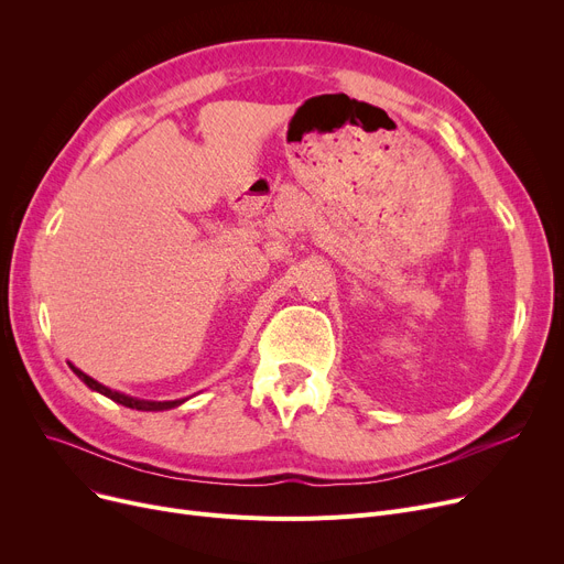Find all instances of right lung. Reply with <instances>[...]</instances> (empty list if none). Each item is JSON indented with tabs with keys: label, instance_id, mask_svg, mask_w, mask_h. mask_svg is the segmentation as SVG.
<instances>
[{
	"label": "right lung",
	"instance_id": "1",
	"mask_svg": "<svg viewBox=\"0 0 564 564\" xmlns=\"http://www.w3.org/2000/svg\"><path fill=\"white\" fill-rule=\"evenodd\" d=\"M73 368V372L86 383L88 389L91 391H98V393H102V395H107L109 400H113V402H118V404H123V406H130V409H137V411H164V409H173V406H181L185 400H164V402H155V400H139V398H132V395H126V393H118V391H111V389H107V387H102L100 381H96L94 377H88V375H84L79 368H75V366H70Z\"/></svg>",
	"mask_w": 564,
	"mask_h": 564
}]
</instances>
